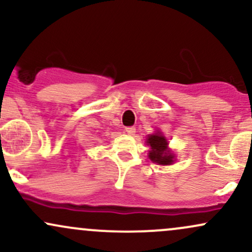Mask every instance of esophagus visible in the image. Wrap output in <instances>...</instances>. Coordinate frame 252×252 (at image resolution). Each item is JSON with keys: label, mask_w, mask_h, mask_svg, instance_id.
Masks as SVG:
<instances>
[{"label": "esophagus", "mask_w": 252, "mask_h": 252, "mask_svg": "<svg viewBox=\"0 0 252 252\" xmlns=\"http://www.w3.org/2000/svg\"><path fill=\"white\" fill-rule=\"evenodd\" d=\"M126 134H128V135H134L136 129H135V126H126Z\"/></svg>", "instance_id": "esophagus-1"}]
</instances>
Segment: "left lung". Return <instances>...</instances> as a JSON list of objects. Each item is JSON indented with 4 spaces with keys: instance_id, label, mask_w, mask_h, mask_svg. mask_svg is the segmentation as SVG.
I'll use <instances>...</instances> for the list:
<instances>
[{
    "instance_id": "8db88e82",
    "label": "left lung",
    "mask_w": 252,
    "mask_h": 252,
    "mask_svg": "<svg viewBox=\"0 0 252 252\" xmlns=\"http://www.w3.org/2000/svg\"><path fill=\"white\" fill-rule=\"evenodd\" d=\"M147 144L150 146L148 156L154 163L161 166H168L174 163L175 156L168 148V141L162 135V132L156 131L147 137Z\"/></svg>"
}]
</instances>
